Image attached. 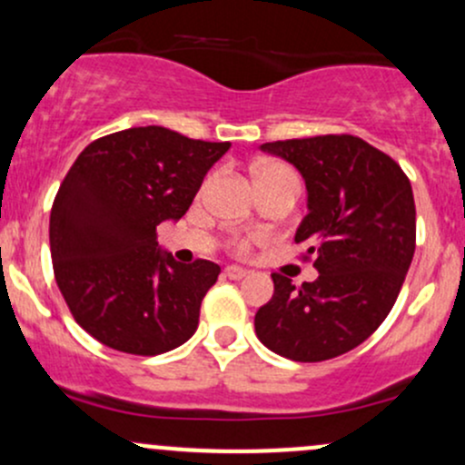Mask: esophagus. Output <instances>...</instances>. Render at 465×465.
Listing matches in <instances>:
<instances>
[{"label": "esophagus", "instance_id": "34e87169", "mask_svg": "<svg viewBox=\"0 0 465 465\" xmlns=\"http://www.w3.org/2000/svg\"><path fill=\"white\" fill-rule=\"evenodd\" d=\"M223 274H226L228 279H243L248 274V271L242 266H228L226 271H223Z\"/></svg>", "mask_w": 465, "mask_h": 465}]
</instances>
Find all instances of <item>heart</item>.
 <instances>
[{"label":"heart","instance_id":"1","mask_svg":"<svg viewBox=\"0 0 465 465\" xmlns=\"http://www.w3.org/2000/svg\"><path fill=\"white\" fill-rule=\"evenodd\" d=\"M257 179H292V182H299L292 168H288L286 163L279 162L257 163V166H254V182H257ZM254 242H257V237H252V234H237V237L231 239V248L237 254H248L252 251Z\"/></svg>","mask_w":465,"mask_h":465}]
</instances>
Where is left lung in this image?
<instances>
[{
  "label": "left lung",
  "mask_w": 465,
  "mask_h": 465,
  "mask_svg": "<svg viewBox=\"0 0 465 465\" xmlns=\"http://www.w3.org/2000/svg\"><path fill=\"white\" fill-rule=\"evenodd\" d=\"M262 151L306 182L308 214L294 242L319 277L297 288L272 272L274 294L254 314V332L292 361H326L366 341L397 302L417 239L411 179L354 134L268 142Z\"/></svg>",
  "instance_id": "1"
}]
</instances>
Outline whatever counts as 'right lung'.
Segmentation results:
<instances>
[{
  "instance_id": "add662e5",
  "label": "right lung",
  "mask_w": 465,
  "mask_h": 465,
  "mask_svg": "<svg viewBox=\"0 0 465 465\" xmlns=\"http://www.w3.org/2000/svg\"><path fill=\"white\" fill-rule=\"evenodd\" d=\"M231 142H202L162 126L88 143L51 211V257L74 322L113 351L153 357L182 346L222 268L162 252L157 226L182 219Z\"/></svg>"
}]
</instances>
